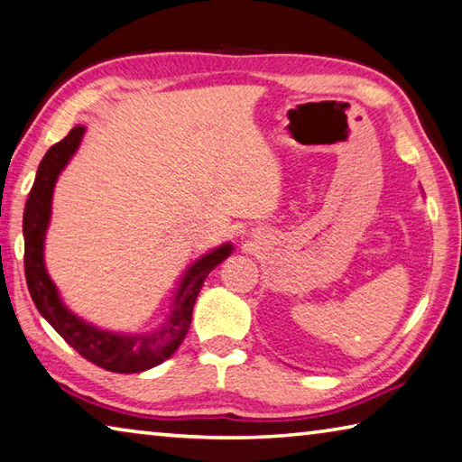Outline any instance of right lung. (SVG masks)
Returning a JSON list of instances; mask_svg holds the SVG:
<instances>
[{
	"instance_id": "right-lung-1",
	"label": "right lung",
	"mask_w": 462,
	"mask_h": 462,
	"mask_svg": "<svg viewBox=\"0 0 462 462\" xmlns=\"http://www.w3.org/2000/svg\"><path fill=\"white\" fill-rule=\"evenodd\" d=\"M85 127H72L69 135L46 152L36 172L34 186L23 210V268L32 300L38 312L48 320L56 333L77 349L85 359L113 374H142L172 357L174 351L189 333L192 309L202 284L218 263L233 254L226 244L210 249L189 265L178 282L176 294L170 304L168 317L150 333H113L95 327L62 302L59 288L48 276L44 263V241L52 215V194L56 180L83 142Z\"/></svg>"
}]
</instances>
